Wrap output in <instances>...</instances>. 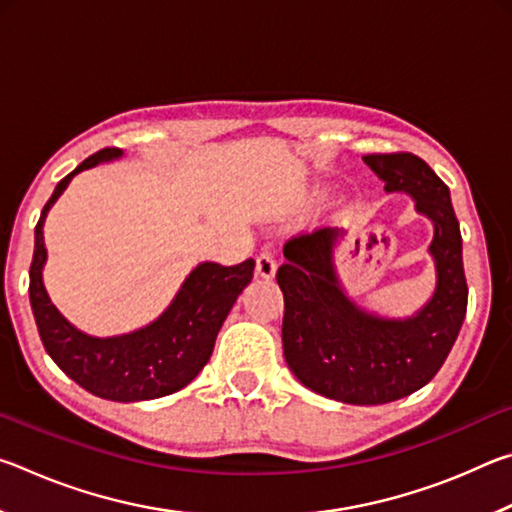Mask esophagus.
<instances>
[{"instance_id":"34e87169","label":"esophagus","mask_w":512,"mask_h":512,"mask_svg":"<svg viewBox=\"0 0 512 512\" xmlns=\"http://www.w3.org/2000/svg\"><path fill=\"white\" fill-rule=\"evenodd\" d=\"M275 268H277V264H275L273 250L271 248H264L262 253L257 255V266H255L257 275L264 277V280H271V277L275 275Z\"/></svg>"}]
</instances>
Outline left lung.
I'll return each mask as SVG.
<instances>
[{"mask_svg": "<svg viewBox=\"0 0 512 512\" xmlns=\"http://www.w3.org/2000/svg\"><path fill=\"white\" fill-rule=\"evenodd\" d=\"M363 162L406 192L433 221L436 293L418 316L384 320L361 311L341 291L332 268L336 230L300 232L284 244L277 284L284 296L282 348L311 391L345 404H386L418 391L443 368L467 311L463 239L447 185L413 153H370Z\"/></svg>", "mask_w": 512, "mask_h": 512, "instance_id": "8db88e82", "label": "left lung"}]
</instances>
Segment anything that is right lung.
Instances as JSON below:
<instances>
[{"label":"right lung","instance_id":"obj_1","mask_svg":"<svg viewBox=\"0 0 512 512\" xmlns=\"http://www.w3.org/2000/svg\"><path fill=\"white\" fill-rule=\"evenodd\" d=\"M119 149H101L60 180L42 207L36 248L29 268V300L40 341L56 366L92 395L112 402L155 400L185 388L212 357L216 334L246 284L253 280L255 259L235 266L205 262L187 277L164 314L149 327L115 339H92L58 314L42 284L47 250L42 223L74 173L103 160L119 158Z\"/></svg>","mask_w":512,"mask_h":512}]
</instances>
